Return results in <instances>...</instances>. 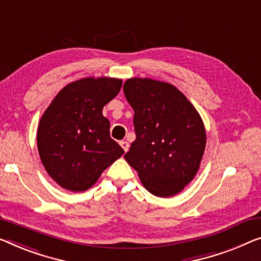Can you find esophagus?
Instances as JSON below:
<instances>
[{
	"label": "esophagus",
	"mask_w": 261,
	"mask_h": 261,
	"mask_svg": "<svg viewBox=\"0 0 261 261\" xmlns=\"http://www.w3.org/2000/svg\"><path fill=\"white\" fill-rule=\"evenodd\" d=\"M119 145L123 147V150L125 151V152H127V150H129V147H130L129 143L125 142V141H122V142H119Z\"/></svg>",
	"instance_id": "esophagus-1"
}]
</instances>
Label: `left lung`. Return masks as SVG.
Returning a JSON list of instances; mask_svg holds the SVG:
<instances>
[{
    "mask_svg": "<svg viewBox=\"0 0 261 261\" xmlns=\"http://www.w3.org/2000/svg\"><path fill=\"white\" fill-rule=\"evenodd\" d=\"M123 90L135 111L136 132L124 158L150 193L176 196L196 176L204 155L206 131L199 112L166 82L134 77Z\"/></svg>",
    "mask_w": 261,
    "mask_h": 261,
    "instance_id": "1",
    "label": "left lung"
}]
</instances>
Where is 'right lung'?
Wrapping results in <instances>:
<instances>
[{
  "label": "right lung",
  "instance_id": "1",
  "mask_svg": "<svg viewBox=\"0 0 261 261\" xmlns=\"http://www.w3.org/2000/svg\"><path fill=\"white\" fill-rule=\"evenodd\" d=\"M123 81L85 77L57 93L38 123L37 149L50 177L72 192L90 189L124 150L110 137V122L102 114Z\"/></svg>",
  "mask_w": 261,
  "mask_h": 261
}]
</instances>
